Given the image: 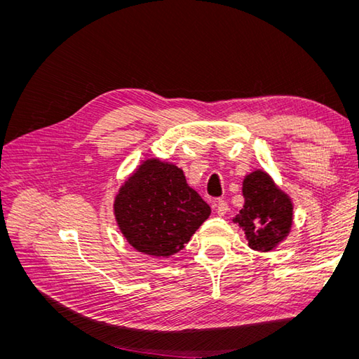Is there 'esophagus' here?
Returning <instances> with one entry per match:
<instances>
[{
	"label": "esophagus",
	"mask_w": 359,
	"mask_h": 359,
	"mask_svg": "<svg viewBox=\"0 0 359 359\" xmlns=\"http://www.w3.org/2000/svg\"><path fill=\"white\" fill-rule=\"evenodd\" d=\"M214 208L217 210V212H219L220 215H224L227 211H229V203H227L224 199H222V198H219V199H215L214 201Z\"/></svg>",
	"instance_id": "obj_1"
}]
</instances>
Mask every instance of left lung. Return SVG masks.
<instances>
[{
    "label": "left lung",
    "mask_w": 359,
    "mask_h": 359,
    "mask_svg": "<svg viewBox=\"0 0 359 359\" xmlns=\"http://www.w3.org/2000/svg\"><path fill=\"white\" fill-rule=\"evenodd\" d=\"M243 194L245 202L233 223L243 227L250 247L269 252L290 231L292 202L264 170H255L245 177Z\"/></svg>",
    "instance_id": "obj_1"
}]
</instances>
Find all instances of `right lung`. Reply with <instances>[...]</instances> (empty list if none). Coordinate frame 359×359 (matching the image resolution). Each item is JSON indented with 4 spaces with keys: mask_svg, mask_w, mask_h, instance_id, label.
Here are the masks:
<instances>
[{
    "mask_svg": "<svg viewBox=\"0 0 359 359\" xmlns=\"http://www.w3.org/2000/svg\"><path fill=\"white\" fill-rule=\"evenodd\" d=\"M119 229L136 250L168 257L184 248L211 214L210 205L189 187L184 172L147 160L115 198Z\"/></svg>",
    "mask_w": 359,
    "mask_h": 359,
    "instance_id": "add662e5",
    "label": "right lung"
}]
</instances>
